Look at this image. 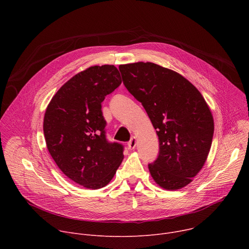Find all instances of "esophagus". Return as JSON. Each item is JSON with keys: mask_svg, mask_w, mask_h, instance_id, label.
Segmentation results:
<instances>
[{"mask_svg": "<svg viewBox=\"0 0 249 249\" xmlns=\"http://www.w3.org/2000/svg\"><path fill=\"white\" fill-rule=\"evenodd\" d=\"M128 147L130 150H134L136 147V137H132V139L128 142Z\"/></svg>", "mask_w": 249, "mask_h": 249, "instance_id": "34e87169", "label": "esophagus"}]
</instances>
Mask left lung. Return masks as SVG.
<instances>
[{
	"instance_id": "left-lung-1",
	"label": "left lung",
	"mask_w": 249,
	"mask_h": 249,
	"mask_svg": "<svg viewBox=\"0 0 249 249\" xmlns=\"http://www.w3.org/2000/svg\"><path fill=\"white\" fill-rule=\"evenodd\" d=\"M128 91L144 106L159 136L151 175L166 190L192 181L209 155L214 119L200 91L184 77L151 62L120 65Z\"/></svg>"
}]
</instances>
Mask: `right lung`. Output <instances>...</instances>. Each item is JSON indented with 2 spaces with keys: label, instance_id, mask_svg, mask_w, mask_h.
Listing matches in <instances>:
<instances>
[{
  "label": "right lung",
  "instance_id": "obj_1",
  "mask_svg": "<svg viewBox=\"0 0 249 249\" xmlns=\"http://www.w3.org/2000/svg\"><path fill=\"white\" fill-rule=\"evenodd\" d=\"M113 65L92 66L64 84L49 102L43 131L47 149L74 182L99 189L107 185L123 160V145L110 143L101 102L121 85Z\"/></svg>",
  "mask_w": 249,
  "mask_h": 249
}]
</instances>
